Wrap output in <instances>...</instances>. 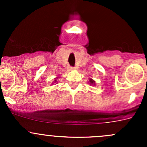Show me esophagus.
<instances>
[{"instance_id":"1","label":"esophagus","mask_w":147,"mask_h":147,"mask_svg":"<svg viewBox=\"0 0 147 147\" xmlns=\"http://www.w3.org/2000/svg\"><path fill=\"white\" fill-rule=\"evenodd\" d=\"M70 69H75V67H70Z\"/></svg>"}]
</instances>
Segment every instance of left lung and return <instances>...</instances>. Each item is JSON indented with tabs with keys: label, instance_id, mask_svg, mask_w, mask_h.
I'll return each mask as SVG.
<instances>
[{
	"label": "left lung",
	"instance_id": "left-lung-1",
	"mask_svg": "<svg viewBox=\"0 0 147 147\" xmlns=\"http://www.w3.org/2000/svg\"><path fill=\"white\" fill-rule=\"evenodd\" d=\"M90 84H94V81L92 79L90 80Z\"/></svg>",
	"mask_w": 147,
	"mask_h": 147
}]
</instances>
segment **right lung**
<instances>
[{
    "instance_id": "right-lung-1",
    "label": "right lung",
    "mask_w": 147,
    "mask_h": 147,
    "mask_svg": "<svg viewBox=\"0 0 147 147\" xmlns=\"http://www.w3.org/2000/svg\"><path fill=\"white\" fill-rule=\"evenodd\" d=\"M55 82H56V80H55Z\"/></svg>"
}]
</instances>
